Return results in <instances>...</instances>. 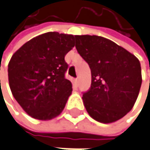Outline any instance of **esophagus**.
Instances as JSON below:
<instances>
[{
    "mask_svg": "<svg viewBox=\"0 0 150 150\" xmlns=\"http://www.w3.org/2000/svg\"><path fill=\"white\" fill-rule=\"evenodd\" d=\"M74 84H75L76 86H78V84H79V81H78V79H77V78L74 79Z\"/></svg>",
    "mask_w": 150,
    "mask_h": 150,
    "instance_id": "1",
    "label": "esophagus"
}]
</instances>
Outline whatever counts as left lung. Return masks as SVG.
I'll list each match as a JSON object with an SVG mask.
<instances>
[{
	"label": "left lung",
	"mask_w": 150,
	"mask_h": 150,
	"mask_svg": "<svg viewBox=\"0 0 150 150\" xmlns=\"http://www.w3.org/2000/svg\"><path fill=\"white\" fill-rule=\"evenodd\" d=\"M75 37L77 52L91 69V87L82 97L87 113L105 124L121 119L132 109L140 91L139 60L104 37Z\"/></svg>",
	"instance_id": "obj_1"
}]
</instances>
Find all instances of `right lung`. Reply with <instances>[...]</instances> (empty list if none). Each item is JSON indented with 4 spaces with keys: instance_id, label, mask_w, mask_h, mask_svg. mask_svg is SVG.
<instances>
[{
    "instance_id": "add662e5",
    "label": "right lung",
    "mask_w": 150,
    "mask_h": 150,
    "mask_svg": "<svg viewBox=\"0 0 150 150\" xmlns=\"http://www.w3.org/2000/svg\"><path fill=\"white\" fill-rule=\"evenodd\" d=\"M75 47L73 35L47 32L27 41L8 64V81L14 98L29 115L55 118L65 107L72 84L65 78L67 53Z\"/></svg>"
}]
</instances>
